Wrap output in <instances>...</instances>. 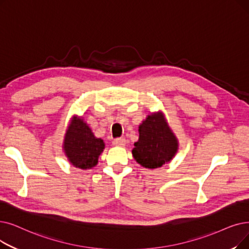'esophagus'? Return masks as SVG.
I'll return each instance as SVG.
<instances>
[{
	"mask_svg": "<svg viewBox=\"0 0 249 249\" xmlns=\"http://www.w3.org/2000/svg\"><path fill=\"white\" fill-rule=\"evenodd\" d=\"M126 143V140L125 138L123 137H120V138H115L113 140V144L116 145V146H124Z\"/></svg>",
	"mask_w": 249,
	"mask_h": 249,
	"instance_id": "esophagus-1",
	"label": "esophagus"
}]
</instances>
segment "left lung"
I'll return each instance as SVG.
<instances>
[{"label": "left lung", "mask_w": 249, "mask_h": 249, "mask_svg": "<svg viewBox=\"0 0 249 249\" xmlns=\"http://www.w3.org/2000/svg\"><path fill=\"white\" fill-rule=\"evenodd\" d=\"M133 158L144 168L156 169L170 161L178 149V142L165 117L150 115L139 126V139L134 143Z\"/></svg>", "instance_id": "left-lung-1"}]
</instances>
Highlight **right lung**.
<instances>
[{"label": "right lung", "instance_id": "1", "mask_svg": "<svg viewBox=\"0 0 249 249\" xmlns=\"http://www.w3.org/2000/svg\"><path fill=\"white\" fill-rule=\"evenodd\" d=\"M104 148V140L96 138L82 119L74 118L64 140L65 154L70 163L76 168L90 169L98 164Z\"/></svg>", "mask_w": 249, "mask_h": 249}]
</instances>
